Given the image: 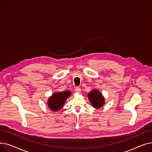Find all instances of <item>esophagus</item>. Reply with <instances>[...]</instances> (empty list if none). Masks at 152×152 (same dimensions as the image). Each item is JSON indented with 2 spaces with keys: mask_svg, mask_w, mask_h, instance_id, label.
Returning a JSON list of instances; mask_svg holds the SVG:
<instances>
[{
  "mask_svg": "<svg viewBox=\"0 0 152 152\" xmlns=\"http://www.w3.org/2000/svg\"><path fill=\"white\" fill-rule=\"evenodd\" d=\"M75 91H76V92H77V93H81V89H80V87H76V88H75Z\"/></svg>",
  "mask_w": 152,
  "mask_h": 152,
  "instance_id": "34e87169",
  "label": "esophagus"
}]
</instances>
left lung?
I'll list each match as a JSON object with an SVG mask.
<instances>
[{"mask_svg": "<svg viewBox=\"0 0 152 152\" xmlns=\"http://www.w3.org/2000/svg\"><path fill=\"white\" fill-rule=\"evenodd\" d=\"M89 99L92 103V105L96 108H100L104 104V98L102 94L97 90H93L88 94Z\"/></svg>", "mask_w": 152, "mask_h": 152, "instance_id": "left-lung-1", "label": "left lung"}]
</instances>
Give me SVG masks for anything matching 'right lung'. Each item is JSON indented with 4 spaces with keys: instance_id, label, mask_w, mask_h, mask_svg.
Listing matches in <instances>:
<instances>
[{
    "instance_id": "1",
    "label": "right lung",
    "mask_w": 152,
    "mask_h": 152,
    "mask_svg": "<svg viewBox=\"0 0 152 152\" xmlns=\"http://www.w3.org/2000/svg\"><path fill=\"white\" fill-rule=\"evenodd\" d=\"M71 92L63 91L53 94L49 99L48 105L53 111H58L62 108L66 99L69 97Z\"/></svg>"
}]
</instances>
